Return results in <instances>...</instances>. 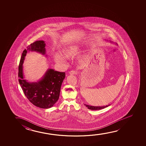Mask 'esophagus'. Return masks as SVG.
Segmentation results:
<instances>
[{"label": "esophagus", "mask_w": 146, "mask_h": 146, "mask_svg": "<svg viewBox=\"0 0 146 146\" xmlns=\"http://www.w3.org/2000/svg\"><path fill=\"white\" fill-rule=\"evenodd\" d=\"M69 74H71V75H75V74H77V72L76 71L72 70V71H71L69 72Z\"/></svg>", "instance_id": "esophagus-1"}]
</instances>
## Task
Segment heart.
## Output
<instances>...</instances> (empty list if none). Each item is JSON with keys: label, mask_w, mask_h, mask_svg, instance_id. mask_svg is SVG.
<instances>
[{"label": "heart", "mask_w": 146, "mask_h": 146, "mask_svg": "<svg viewBox=\"0 0 146 146\" xmlns=\"http://www.w3.org/2000/svg\"><path fill=\"white\" fill-rule=\"evenodd\" d=\"M81 46L79 45H74L62 49L61 53L66 58H71L76 56L80 52ZM54 59L56 62H62L63 57L59 55H54Z\"/></svg>", "instance_id": "heart-1"}]
</instances>
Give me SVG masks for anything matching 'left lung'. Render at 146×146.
I'll return each mask as SVG.
<instances>
[{
  "label": "left lung",
  "instance_id": "obj_1",
  "mask_svg": "<svg viewBox=\"0 0 146 146\" xmlns=\"http://www.w3.org/2000/svg\"><path fill=\"white\" fill-rule=\"evenodd\" d=\"M84 105H85L86 107H87L88 109H90V110H100V109H104V108H106V107H107L109 106H110V105H106L105 106H90V105H86V104H84Z\"/></svg>",
  "mask_w": 146,
  "mask_h": 146
}]
</instances>
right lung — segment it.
<instances>
[{
  "mask_svg": "<svg viewBox=\"0 0 146 146\" xmlns=\"http://www.w3.org/2000/svg\"><path fill=\"white\" fill-rule=\"evenodd\" d=\"M44 41L39 40L30 44L24 49L18 67V81L25 95L32 104L40 108L48 109L58 101L65 73L49 69L40 81L32 83L24 79L23 73V63L27 51H36L44 55L46 53Z\"/></svg>",
  "mask_w": 146,
  "mask_h": 146,
  "instance_id": "add662e5",
  "label": "right lung"
}]
</instances>
